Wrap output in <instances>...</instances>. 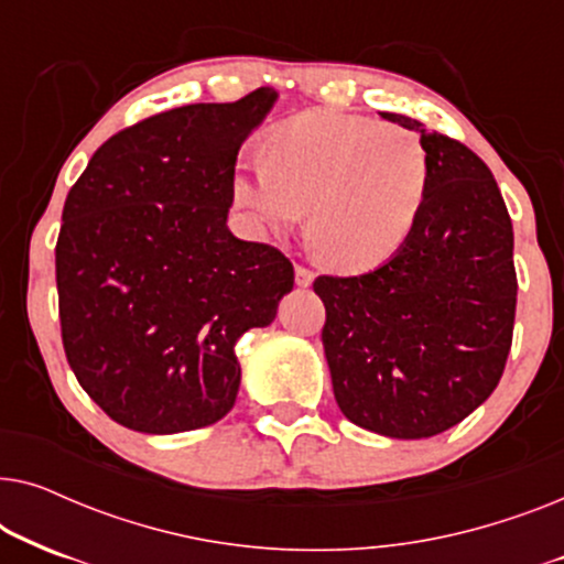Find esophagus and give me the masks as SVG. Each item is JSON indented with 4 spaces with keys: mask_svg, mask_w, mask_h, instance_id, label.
I'll return each mask as SVG.
<instances>
[{
    "mask_svg": "<svg viewBox=\"0 0 564 564\" xmlns=\"http://www.w3.org/2000/svg\"><path fill=\"white\" fill-rule=\"evenodd\" d=\"M313 280H315V274L311 272V269L300 267V264L295 267V282H297V288H311Z\"/></svg>",
    "mask_w": 564,
    "mask_h": 564,
    "instance_id": "34e87169",
    "label": "esophagus"
}]
</instances>
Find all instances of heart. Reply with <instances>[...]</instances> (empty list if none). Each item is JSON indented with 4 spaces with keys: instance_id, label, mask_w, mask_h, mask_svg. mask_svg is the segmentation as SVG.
Here are the masks:
<instances>
[{
    "instance_id": "1",
    "label": "heart",
    "mask_w": 564,
    "mask_h": 564,
    "mask_svg": "<svg viewBox=\"0 0 564 564\" xmlns=\"http://www.w3.org/2000/svg\"><path fill=\"white\" fill-rule=\"evenodd\" d=\"M431 159L421 135L349 112H305L236 169L230 199L257 236L305 220L338 272L365 274L398 257L426 213Z\"/></svg>"
}]
</instances>
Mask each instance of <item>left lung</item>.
Wrapping results in <instances>:
<instances>
[{
  "mask_svg": "<svg viewBox=\"0 0 564 564\" xmlns=\"http://www.w3.org/2000/svg\"><path fill=\"white\" fill-rule=\"evenodd\" d=\"M431 159L426 213L395 259L318 276L323 351L341 413L390 438H429L490 398L513 338V226L485 161L405 115Z\"/></svg>",
  "mask_w": 564,
  "mask_h": 564,
  "instance_id": "obj_1",
  "label": "left lung"
}]
</instances>
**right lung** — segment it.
Returning a JSON list of instances; mask_svg holds the SVG:
<instances>
[{
	"mask_svg": "<svg viewBox=\"0 0 564 564\" xmlns=\"http://www.w3.org/2000/svg\"><path fill=\"white\" fill-rule=\"evenodd\" d=\"M276 102L187 105L120 130L68 192L56 243L61 336L87 395L141 434H182L236 403L234 346L274 321L290 259L230 234L236 159Z\"/></svg>",
	"mask_w": 564,
	"mask_h": 564,
	"instance_id": "obj_1",
	"label": "right lung"
}]
</instances>
